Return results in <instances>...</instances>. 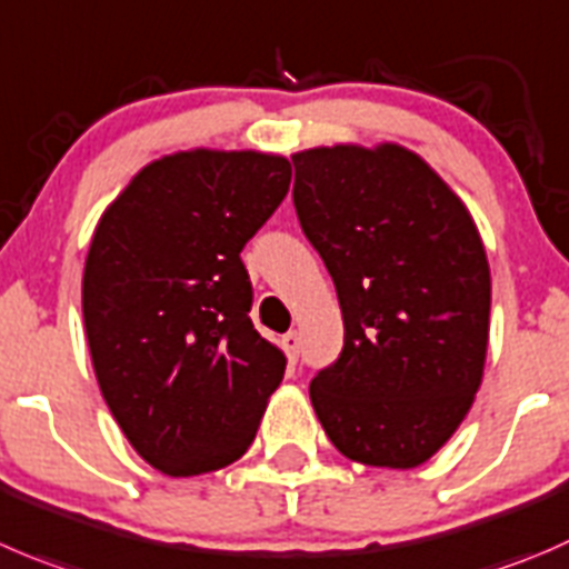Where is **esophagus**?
<instances>
[{
  "instance_id": "esophagus-1",
  "label": "esophagus",
  "mask_w": 569,
  "mask_h": 569,
  "mask_svg": "<svg viewBox=\"0 0 569 569\" xmlns=\"http://www.w3.org/2000/svg\"><path fill=\"white\" fill-rule=\"evenodd\" d=\"M280 347H283L289 363H297V358H300V333H297V330H289V333L280 339Z\"/></svg>"
}]
</instances>
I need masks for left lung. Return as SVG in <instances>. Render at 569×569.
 Returning <instances> with one entry per match:
<instances>
[{
	"label": "left lung",
	"instance_id": "8db88e82",
	"mask_svg": "<svg viewBox=\"0 0 569 569\" xmlns=\"http://www.w3.org/2000/svg\"><path fill=\"white\" fill-rule=\"evenodd\" d=\"M295 208L328 267L345 347L311 380L347 459L408 470L467 417L489 341L487 252L465 202L397 144L297 152Z\"/></svg>",
	"mask_w": 569,
	"mask_h": 569
}]
</instances>
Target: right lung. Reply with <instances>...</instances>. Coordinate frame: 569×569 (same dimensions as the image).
I'll return each instance as SVG.
<instances>
[{"instance_id": "obj_1", "label": "right lung", "mask_w": 569, "mask_h": 569, "mask_svg": "<svg viewBox=\"0 0 569 569\" xmlns=\"http://www.w3.org/2000/svg\"><path fill=\"white\" fill-rule=\"evenodd\" d=\"M291 163L194 150L150 163L93 230L82 319L104 402L138 456L172 478L247 453L283 380L252 328L241 250L283 202Z\"/></svg>"}]
</instances>
